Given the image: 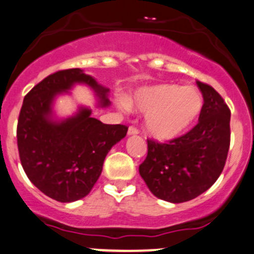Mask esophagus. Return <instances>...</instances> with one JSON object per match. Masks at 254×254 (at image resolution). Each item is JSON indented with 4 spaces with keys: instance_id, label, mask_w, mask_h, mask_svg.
Returning a JSON list of instances; mask_svg holds the SVG:
<instances>
[{
    "instance_id": "34e87169",
    "label": "esophagus",
    "mask_w": 254,
    "mask_h": 254,
    "mask_svg": "<svg viewBox=\"0 0 254 254\" xmlns=\"http://www.w3.org/2000/svg\"><path fill=\"white\" fill-rule=\"evenodd\" d=\"M138 133H139V129H138L137 127H134V126H129V128H128V134H129V135L138 134Z\"/></svg>"
}]
</instances>
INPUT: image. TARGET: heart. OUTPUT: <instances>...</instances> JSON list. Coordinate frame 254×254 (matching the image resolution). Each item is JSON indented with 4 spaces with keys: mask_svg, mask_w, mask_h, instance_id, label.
<instances>
[{
    "mask_svg": "<svg viewBox=\"0 0 254 254\" xmlns=\"http://www.w3.org/2000/svg\"><path fill=\"white\" fill-rule=\"evenodd\" d=\"M134 105L145 114V127L158 139H172L188 132L201 114L204 100L194 86L158 84L140 89L134 95ZM122 109L129 110L127 100Z\"/></svg>",
    "mask_w": 254,
    "mask_h": 254,
    "instance_id": "b5f03b06",
    "label": "heart"
}]
</instances>
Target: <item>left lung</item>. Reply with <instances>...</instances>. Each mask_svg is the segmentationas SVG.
Returning a JSON list of instances; mask_svg holds the SVG:
<instances>
[{"instance_id":"1","label":"left lung","mask_w":254,"mask_h":254,"mask_svg":"<svg viewBox=\"0 0 254 254\" xmlns=\"http://www.w3.org/2000/svg\"><path fill=\"white\" fill-rule=\"evenodd\" d=\"M196 84L204 97L196 126L168 143L148 138V154L139 165L152 194L174 204L195 199L212 187L230 148V109L212 86Z\"/></svg>"}]
</instances>
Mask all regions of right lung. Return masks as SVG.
<instances>
[{
	"instance_id": "right-lung-1",
	"label": "right lung",
	"mask_w": 254,
	"mask_h": 254,
	"mask_svg": "<svg viewBox=\"0 0 254 254\" xmlns=\"http://www.w3.org/2000/svg\"><path fill=\"white\" fill-rule=\"evenodd\" d=\"M75 82L91 86L104 106L110 104L109 90L81 69L59 70L24 96L17 125L19 159L27 177L43 194L60 202L76 201L91 191L107 153L128 129L125 125L102 124L89 109L62 122L52 121L54 97Z\"/></svg>"
}]
</instances>
